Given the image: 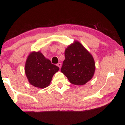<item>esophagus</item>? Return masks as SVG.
I'll return each mask as SVG.
<instances>
[{
	"label": "esophagus",
	"mask_w": 125,
	"mask_h": 125,
	"mask_svg": "<svg viewBox=\"0 0 125 125\" xmlns=\"http://www.w3.org/2000/svg\"><path fill=\"white\" fill-rule=\"evenodd\" d=\"M57 66H58L59 67V68H61V66H62V63H58L57 64Z\"/></svg>",
	"instance_id": "34e87169"
}]
</instances>
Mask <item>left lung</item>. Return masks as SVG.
<instances>
[{
  "mask_svg": "<svg viewBox=\"0 0 125 125\" xmlns=\"http://www.w3.org/2000/svg\"><path fill=\"white\" fill-rule=\"evenodd\" d=\"M65 59L61 72L71 83L83 85L92 78L95 64L91 54L78 42H74L64 52Z\"/></svg>",
  "mask_w": 125,
  "mask_h": 125,
  "instance_id": "8db88e82",
  "label": "left lung"
}]
</instances>
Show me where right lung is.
<instances>
[{
    "instance_id": "obj_1",
    "label": "right lung",
    "mask_w": 125,
    "mask_h": 125,
    "mask_svg": "<svg viewBox=\"0 0 125 125\" xmlns=\"http://www.w3.org/2000/svg\"><path fill=\"white\" fill-rule=\"evenodd\" d=\"M59 69V67L52 64L40 52L31 53L25 64V73L29 82L39 88L48 86L53 76Z\"/></svg>"
}]
</instances>
